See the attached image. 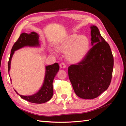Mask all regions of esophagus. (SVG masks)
I'll return each mask as SVG.
<instances>
[{"instance_id": "obj_1", "label": "esophagus", "mask_w": 126, "mask_h": 126, "mask_svg": "<svg viewBox=\"0 0 126 126\" xmlns=\"http://www.w3.org/2000/svg\"><path fill=\"white\" fill-rule=\"evenodd\" d=\"M60 67H61V68H66L65 64L64 63H63V62L61 63L60 64Z\"/></svg>"}]
</instances>
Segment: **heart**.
Instances as JSON below:
<instances>
[{
  "mask_svg": "<svg viewBox=\"0 0 126 126\" xmlns=\"http://www.w3.org/2000/svg\"><path fill=\"white\" fill-rule=\"evenodd\" d=\"M90 47V42L88 37L75 33L66 36L56 46L58 51L65 52L66 59L71 63H77L83 60Z\"/></svg>",
  "mask_w": 126,
  "mask_h": 126,
  "instance_id": "b5f03b06",
  "label": "heart"
}]
</instances>
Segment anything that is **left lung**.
<instances>
[{
	"mask_svg": "<svg viewBox=\"0 0 126 126\" xmlns=\"http://www.w3.org/2000/svg\"><path fill=\"white\" fill-rule=\"evenodd\" d=\"M93 47L83 60L68 68L69 78L76 94L84 99L96 98L110 84L114 58L110 47L101 36L97 26L92 25Z\"/></svg>",
	"mask_w": 126,
	"mask_h": 126,
	"instance_id": "8db88e82",
	"label": "left lung"
}]
</instances>
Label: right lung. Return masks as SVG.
Instances as JSON below:
<instances>
[{
  "instance_id": "right-lung-1",
  "label": "right lung",
  "mask_w": 126,
  "mask_h": 126,
  "mask_svg": "<svg viewBox=\"0 0 126 126\" xmlns=\"http://www.w3.org/2000/svg\"><path fill=\"white\" fill-rule=\"evenodd\" d=\"M39 47V35L34 32H31L30 33H22L14 45H13L11 51L10 57L8 63V71L10 70L11 61L12 56L16 50L24 47ZM60 69V66L57 63H55L52 65L45 66V75L43 84L38 92L30 96H23L19 95L15 90L16 93L20 96V97L30 102L34 103H43L49 101L53 96V89L52 82Z\"/></svg>"
}]
</instances>
